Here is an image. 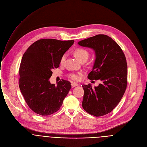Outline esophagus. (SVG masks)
I'll use <instances>...</instances> for the list:
<instances>
[{"label":"esophagus","instance_id":"obj_1","mask_svg":"<svg viewBox=\"0 0 147 147\" xmlns=\"http://www.w3.org/2000/svg\"><path fill=\"white\" fill-rule=\"evenodd\" d=\"M78 85V84H77V83H74V82L71 83V87H72L73 88H74V87L77 86Z\"/></svg>","mask_w":147,"mask_h":147}]
</instances>
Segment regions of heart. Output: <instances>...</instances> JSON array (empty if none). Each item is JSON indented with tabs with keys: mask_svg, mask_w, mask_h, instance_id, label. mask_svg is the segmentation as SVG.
I'll use <instances>...</instances> for the list:
<instances>
[{
	"mask_svg": "<svg viewBox=\"0 0 147 147\" xmlns=\"http://www.w3.org/2000/svg\"><path fill=\"white\" fill-rule=\"evenodd\" d=\"M74 54L76 56V57L80 61H81L83 60H87L88 57H89V53L88 52L82 48H77L76 49L74 52ZM67 55L66 54H63L62 55V56L61 57L60 59V63L62 64L63 63L65 60H66ZM80 73H70L69 75V77L70 78H71L73 80H75V81H77L79 80L80 78Z\"/></svg>",
	"mask_w": 147,
	"mask_h": 147,
	"instance_id": "b5f03b06",
	"label": "heart"
}]
</instances>
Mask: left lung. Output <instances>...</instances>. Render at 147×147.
Segmentation results:
<instances>
[{
	"label": "left lung",
	"mask_w": 147,
	"mask_h": 147,
	"mask_svg": "<svg viewBox=\"0 0 147 147\" xmlns=\"http://www.w3.org/2000/svg\"><path fill=\"white\" fill-rule=\"evenodd\" d=\"M78 44L94 50L96 58L88 78L102 81L94 88L91 84L82 86L84 91L82 108L96 117L105 115L117 105L126 90V59L119 45L106 35L88 38L79 41Z\"/></svg>",
	"instance_id": "obj_1"
}]
</instances>
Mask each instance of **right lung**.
Masks as SVG:
<instances>
[{"mask_svg": "<svg viewBox=\"0 0 147 147\" xmlns=\"http://www.w3.org/2000/svg\"><path fill=\"white\" fill-rule=\"evenodd\" d=\"M74 40L41 39L24 53L19 69V87L29 108L41 116L57 112L71 89V83L62 80L51 83L52 69L59 67L60 59Z\"/></svg>", "mask_w": 147, "mask_h": 147, "instance_id": "obj_1", "label": "right lung"}]
</instances>
